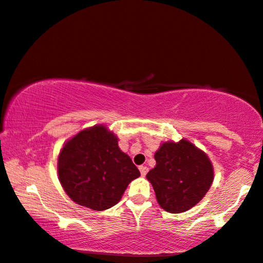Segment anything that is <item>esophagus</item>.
Listing matches in <instances>:
<instances>
[{"label": "esophagus", "mask_w": 263, "mask_h": 263, "mask_svg": "<svg viewBox=\"0 0 263 263\" xmlns=\"http://www.w3.org/2000/svg\"><path fill=\"white\" fill-rule=\"evenodd\" d=\"M139 171H140V174L143 177H145L148 172V168L146 167V166H139Z\"/></svg>", "instance_id": "1"}]
</instances>
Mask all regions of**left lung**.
Returning a JSON list of instances; mask_svg holds the SVG:
<instances>
[{"instance_id": "obj_1", "label": "left lung", "mask_w": 263, "mask_h": 263, "mask_svg": "<svg viewBox=\"0 0 263 263\" xmlns=\"http://www.w3.org/2000/svg\"><path fill=\"white\" fill-rule=\"evenodd\" d=\"M157 164L146 174L157 201L170 213H182L205 197L214 179L207 154L191 141H166L154 153Z\"/></svg>"}]
</instances>
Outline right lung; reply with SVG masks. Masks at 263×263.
Listing matches in <instances>:
<instances>
[{
	"label": "right lung",
	"instance_id": "add662e5",
	"mask_svg": "<svg viewBox=\"0 0 263 263\" xmlns=\"http://www.w3.org/2000/svg\"><path fill=\"white\" fill-rule=\"evenodd\" d=\"M58 179L78 205L105 211L118 203L128 184L140 176L118 138L104 125L84 128L63 145L57 162Z\"/></svg>",
	"mask_w": 263,
	"mask_h": 263
}]
</instances>
